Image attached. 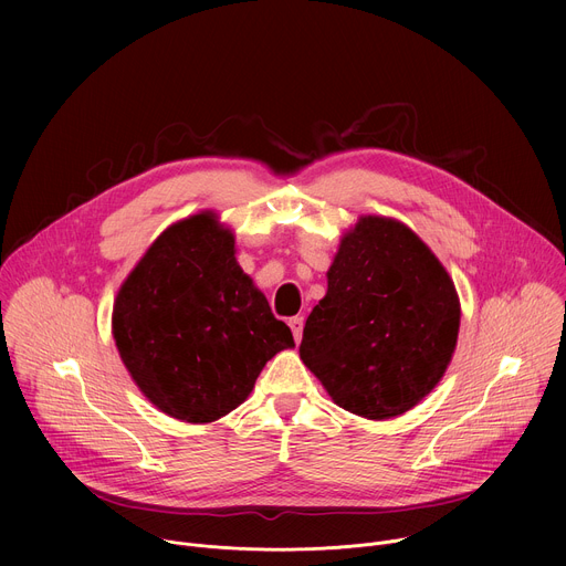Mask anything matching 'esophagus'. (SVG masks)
<instances>
[{"label": "esophagus", "mask_w": 566, "mask_h": 566, "mask_svg": "<svg viewBox=\"0 0 566 566\" xmlns=\"http://www.w3.org/2000/svg\"><path fill=\"white\" fill-rule=\"evenodd\" d=\"M289 327H291V332H293V338H295V343H300L302 340V329H304V317H291L289 319Z\"/></svg>", "instance_id": "1"}]
</instances>
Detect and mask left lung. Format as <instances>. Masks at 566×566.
Here are the masks:
<instances>
[{
  "label": "left lung",
  "instance_id": "8db88e82",
  "mask_svg": "<svg viewBox=\"0 0 566 566\" xmlns=\"http://www.w3.org/2000/svg\"><path fill=\"white\" fill-rule=\"evenodd\" d=\"M327 277V295L306 317L302 363L352 415L380 421L412 410L457 345L450 275L408 226L363 217Z\"/></svg>",
  "mask_w": 566,
  "mask_h": 566
}]
</instances>
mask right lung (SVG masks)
I'll list each match as a JSON object with an SVG mask.
<instances>
[{
  "mask_svg": "<svg viewBox=\"0 0 566 566\" xmlns=\"http://www.w3.org/2000/svg\"><path fill=\"white\" fill-rule=\"evenodd\" d=\"M112 322L140 391L188 423L234 410L264 365L295 345L239 269L234 237L212 212L184 219L154 241L120 286Z\"/></svg>",
  "mask_w": 566,
  "mask_h": 566,
  "instance_id": "right-lung-1",
  "label": "right lung"
}]
</instances>
